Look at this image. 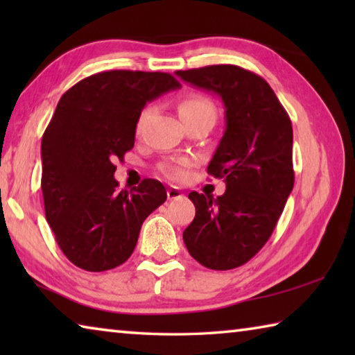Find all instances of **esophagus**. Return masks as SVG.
Here are the masks:
<instances>
[{"instance_id":"1","label":"esophagus","mask_w":355,"mask_h":355,"mask_svg":"<svg viewBox=\"0 0 355 355\" xmlns=\"http://www.w3.org/2000/svg\"><path fill=\"white\" fill-rule=\"evenodd\" d=\"M183 191L175 188V186H171L169 189H167V197H169V200H177L180 197H183Z\"/></svg>"}]
</instances>
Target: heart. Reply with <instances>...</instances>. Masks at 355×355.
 <instances>
[{
	"label": "heart",
	"instance_id": "1",
	"mask_svg": "<svg viewBox=\"0 0 355 355\" xmlns=\"http://www.w3.org/2000/svg\"><path fill=\"white\" fill-rule=\"evenodd\" d=\"M150 111H152V107L147 106L139 112V116H137V122H136L137 131L144 127ZM178 114L182 119H189V117H197V116L216 117V110L211 101H209L207 97H203V95H199V94H191L180 100ZM189 166H191L189 159H172L161 164L159 172L163 173L166 178L172 180V182H183V180H186L189 175Z\"/></svg>",
	"mask_w": 355,
	"mask_h": 355
}]
</instances>
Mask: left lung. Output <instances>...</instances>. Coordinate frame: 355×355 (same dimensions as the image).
<instances>
[{
  "instance_id": "obj_1",
  "label": "left lung",
  "mask_w": 355,
  "mask_h": 355,
  "mask_svg": "<svg viewBox=\"0 0 355 355\" xmlns=\"http://www.w3.org/2000/svg\"><path fill=\"white\" fill-rule=\"evenodd\" d=\"M175 75L218 94L225 106L227 127L207 171L224 178L227 189L216 199L189 192L196 218L183 241L203 266L227 271L260 252L291 194V120L271 86L250 70L220 64Z\"/></svg>"
}]
</instances>
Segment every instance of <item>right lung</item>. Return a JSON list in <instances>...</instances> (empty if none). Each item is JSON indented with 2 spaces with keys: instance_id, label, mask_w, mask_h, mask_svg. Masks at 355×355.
<instances>
[{
  "instance_id": "add662e5",
  "label": "right lung",
  "mask_w": 355,
  "mask_h": 355,
  "mask_svg": "<svg viewBox=\"0 0 355 355\" xmlns=\"http://www.w3.org/2000/svg\"><path fill=\"white\" fill-rule=\"evenodd\" d=\"M180 86L163 71L110 70L59 100L42 137V194L56 243L75 266L101 272L127 261L142 222L166 202L153 178L119 191L114 161L135 147L146 103Z\"/></svg>"
}]
</instances>
